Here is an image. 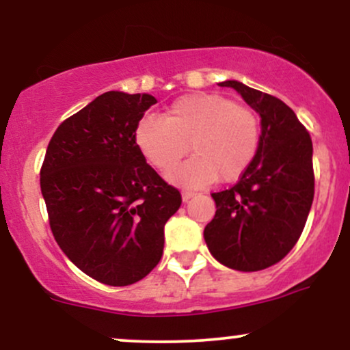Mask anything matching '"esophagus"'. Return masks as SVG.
Segmentation results:
<instances>
[{"instance_id": "1", "label": "esophagus", "mask_w": 350, "mask_h": 350, "mask_svg": "<svg viewBox=\"0 0 350 350\" xmlns=\"http://www.w3.org/2000/svg\"><path fill=\"white\" fill-rule=\"evenodd\" d=\"M196 192L192 191H183V200H189L191 198H194Z\"/></svg>"}]
</instances>
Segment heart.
I'll return each instance as SVG.
<instances>
[{
  "instance_id": "heart-1",
  "label": "heart",
  "mask_w": 350,
  "mask_h": 350,
  "mask_svg": "<svg viewBox=\"0 0 350 350\" xmlns=\"http://www.w3.org/2000/svg\"><path fill=\"white\" fill-rule=\"evenodd\" d=\"M135 144L143 159L167 174L188 148L195 158L170 179L184 186H204L219 178L232 183L250 166L260 144V120L243 103L208 92L176 98L161 118L144 116L135 128Z\"/></svg>"
}]
</instances>
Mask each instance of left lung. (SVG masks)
Instances as JSON below:
<instances>
[{
    "instance_id": "8db88e82",
    "label": "left lung",
    "mask_w": 350,
    "mask_h": 350,
    "mask_svg": "<svg viewBox=\"0 0 350 350\" xmlns=\"http://www.w3.org/2000/svg\"><path fill=\"white\" fill-rule=\"evenodd\" d=\"M232 87L262 116L258 151L235 186L214 192L215 215L204 228L212 256L239 271L273 267L303 234L314 199L312 142L280 98L237 80Z\"/></svg>"
}]
</instances>
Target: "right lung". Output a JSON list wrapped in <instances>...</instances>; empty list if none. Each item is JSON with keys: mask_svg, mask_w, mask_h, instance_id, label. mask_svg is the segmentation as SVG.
<instances>
[{"mask_svg": "<svg viewBox=\"0 0 350 350\" xmlns=\"http://www.w3.org/2000/svg\"><path fill=\"white\" fill-rule=\"evenodd\" d=\"M156 98L107 92L59 124L41 166L55 242L75 267L110 286L143 280L163 256L176 187L143 159L135 128Z\"/></svg>", "mask_w": 350, "mask_h": 350, "instance_id": "add662e5", "label": "right lung"}]
</instances>
